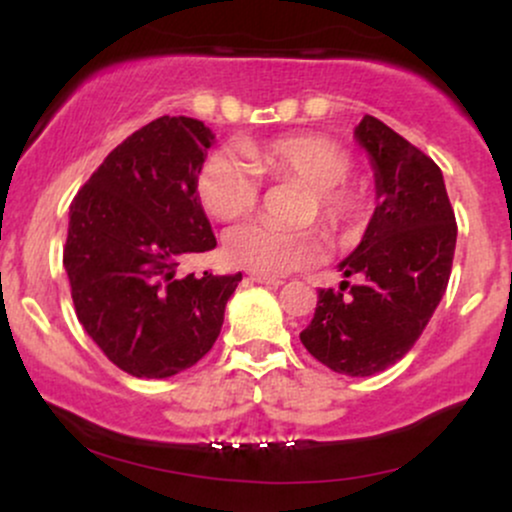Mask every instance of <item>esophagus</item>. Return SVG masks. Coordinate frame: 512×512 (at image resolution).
I'll return each mask as SVG.
<instances>
[{"label": "esophagus", "mask_w": 512, "mask_h": 512, "mask_svg": "<svg viewBox=\"0 0 512 512\" xmlns=\"http://www.w3.org/2000/svg\"><path fill=\"white\" fill-rule=\"evenodd\" d=\"M248 281H250V284H267V286H281V284H284L279 276H262V274H250Z\"/></svg>", "instance_id": "1"}]
</instances>
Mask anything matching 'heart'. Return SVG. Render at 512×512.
Returning a JSON list of instances; mask_svg holds the SVG:
<instances>
[{"instance_id":"1","label":"heart","mask_w":512,"mask_h":512,"mask_svg":"<svg viewBox=\"0 0 512 512\" xmlns=\"http://www.w3.org/2000/svg\"><path fill=\"white\" fill-rule=\"evenodd\" d=\"M252 164L233 151H214L197 173V197L219 221H236L260 204L262 180H296L308 185L303 219H320L334 233L354 231L370 214V192L349 180L354 158L342 144L322 134L245 142ZM325 243L317 228L286 231L264 221L240 223L226 236V255L238 267L262 276H284L310 267Z\"/></svg>"}]
</instances>
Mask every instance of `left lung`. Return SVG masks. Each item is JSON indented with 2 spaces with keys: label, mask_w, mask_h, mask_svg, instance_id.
I'll return each mask as SVG.
<instances>
[{
  "label": "left lung",
  "mask_w": 512,
  "mask_h": 512,
  "mask_svg": "<svg viewBox=\"0 0 512 512\" xmlns=\"http://www.w3.org/2000/svg\"><path fill=\"white\" fill-rule=\"evenodd\" d=\"M375 168L378 207L361 245L339 264V291H317V308L301 342L334 373L366 378L397 363L448 289L457 223L443 173L378 117L356 127Z\"/></svg>",
  "instance_id": "8db88e82"
}]
</instances>
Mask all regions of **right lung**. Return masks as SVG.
<instances>
[{
	"label": "right lung",
	"instance_id": "add662e5",
	"mask_svg": "<svg viewBox=\"0 0 512 512\" xmlns=\"http://www.w3.org/2000/svg\"><path fill=\"white\" fill-rule=\"evenodd\" d=\"M214 134L163 115L115 146L76 192L62 262L88 337L134 378H170L209 354L243 274H185L216 248L197 197Z\"/></svg>",
	"mask_w": 512,
	"mask_h": 512
}]
</instances>
